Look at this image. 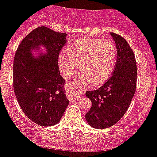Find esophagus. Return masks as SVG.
<instances>
[{
  "label": "esophagus",
  "instance_id": "obj_1",
  "mask_svg": "<svg viewBox=\"0 0 157 157\" xmlns=\"http://www.w3.org/2000/svg\"><path fill=\"white\" fill-rule=\"evenodd\" d=\"M69 87L73 91L72 95H73V99H79L82 96L84 92H85L84 88L81 87L78 84H69Z\"/></svg>",
  "mask_w": 157,
  "mask_h": 157
}]
</instances>
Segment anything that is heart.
I'll return each mask as SVG.
<instances>
[{"mask_svg": "<svg viewBox=\"0 0 157 157\" xmlns=\"http://www.w3.org/2000/svg\"><path fill=\"white\" fill-rule=\"evenodd\" d=\"M116 58V48L112 41L84 38L73 42L68 52L60 53L58 63L61 73L70 78L78 70L84 81L102 84L111 75Z\"/></svg>", "mask_w": 157, "mask_h": 157, "instance_id": "b5f03b06", "label": "heart"}]
</instances>
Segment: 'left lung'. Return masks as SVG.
Wrapping results in <instances>:
<instances>
[{
    "mask_svg": "<svg viewBox=\"0 0 157 157\" xmlns=\"http://www.w3.org/2000/svg\"><path fill=\"white\" fill-rule=\"evenodd\" d=\"M110 34L117 47L114 73L103 86L85 93L92 101L85 118L95 129H106L118 122L127 111L136 91L137 65L133 50L122 36Z\"/></svg>",
    "mask_w": 157,
    "mask_h": 157,
    "instance_id": "8db88e82",
    "label": "left lung"
}]
</instances>
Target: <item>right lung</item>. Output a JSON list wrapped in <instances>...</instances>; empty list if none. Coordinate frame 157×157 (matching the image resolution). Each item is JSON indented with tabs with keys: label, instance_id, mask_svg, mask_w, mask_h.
<instances>
[{
	"label": "right lung",
	"instance_id": "obj_1",
	"mask_svg": "<svg viewBox=\"0 0 157 157\" xmlns=\"http://www.w3.org/2000/svg\"><path fill=\"white\" fill-rule=\"evenodd\" d=\"M66 41L65 33L39 27L23 39L15 54V95L26 116L39 126L58 123L69 103L58 68V55ZM42 47L45 53L39 51Z\"/></svg>",
	"mask_w": 157,
	"mask_h": 157
}]
</instances>
